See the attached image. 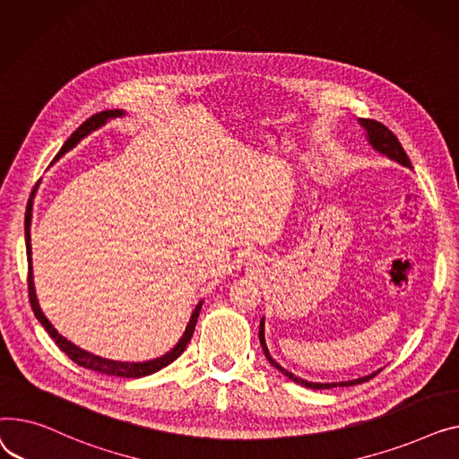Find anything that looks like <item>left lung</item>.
<instances>
[{
	"label": "left lung",
	"instance_id": "8db88e82",
	"mask_svg": "<svg viewBox=\"0 0 459 459\" xmlns=\"http://www.w3.org/2000/svg\"><path fill=\"white\" fill-rule=\"evenodd\" d=\"M359 124L361 127L367 131V141L368 144L385 157H389L391 160H396V163H400L402 167H411V160L408 157V153L403 152L402 144L398 143V139L394 137V133L385 127L384 124L376 122V120H368V118H359ZM259 342L263 346V354L264 358L268 359V363H271L273 367H276L281 374H285L289 380H292L294 384L299 385H304V387H309V389H332V387H350V385H358V384H363V382H368L372 376L378 374L382 368H378L376 372L368 374V376H361V378H356V380H348V382H332V384H318V382H307L304 378H299V376H294L292 372H289L287 368H283L273 356L271 352H268L266 348V341H264V316L261 318L259 322Z\"/></svg>",
	"mask_w": 459,
	"mask_h": 459
}]
</instances>
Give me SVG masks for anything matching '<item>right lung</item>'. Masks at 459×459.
<instances>
[{"instance_id":"obj_1","label":"right lung","mask_w":459,"mask_h":459,"mask_svg":"<svg viewBox=\"0 0 459 459\" xmlns=\"http://www.w3.org/2000/svg\"><path fill=\"white\" fill-rule=\"evenodd\" d=\"M126 111L122 109H109V111H101V113H96L92 115L89 120H85L83 124H81L72 134L70 139L63 144L61 152L56 155V160L59 157H63L66 152H70L72 148H75L81 141H83L87 134H91L92 131L100 129L101 126H105L109 120L113 118H118V117H124ZM31 209H33V202H30V205H27V217H25V252H27V264H30V276H27V289H30V302H31V307H33V313L37 316V320L40 322V325L44 326V330L49 333V337L56 341V344L63 350V352L74 361L77 363L79 367H85V368H91V370H96V372H101V374H107V376H118V378H143V376H150L160 368H165L167 365H170L172 361H176L181 354L183 350L186 348V344L191 342V337L195 333V328H196V322H198V315H200V309H202V304L204 300H200L191 315V318H188V325L181 335V339L176 342V346L172 350H169V352L165 356L160 358H155V359H150V361H115V359H107V358H101V356H94L91 352H87V350L75 346L74 342H70L66 337H63L56 328H53L51 322L46 318V315L42 313L40 309V304L37 300V292H35V283H33V259H31Z\"/></svg>"}]
</instances>
